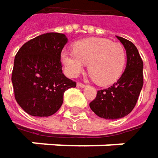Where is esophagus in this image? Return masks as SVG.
<instances>
[{
  "mask_svg": "<svg viewBox=\"0 0 158 158\" xmlns=\"http://www.w3.org/2000/svg\"><path fill=\"white\" fill-rule=\"evenodd\" d=\"M77 86H78L79 88H84V87H85V84H83V83H81V82H78V83H77Z\"/></svg>",
  "mask_w": 158,
  "mask_h": 158,
  "instance_id": "1",
  "label": "esophagus"
}]
</instances>
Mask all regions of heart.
Returning <instances> with one entry per match:
<instances>
[{
    "instance_id": "b5f03b06",
    "label": "heart",
    "mask_w": 158,
    "mask_h": 158,
    "mask_svg": "<svg viewBox=\"0 0 158 158\" xmlns=\"http://www.w3.org/2000/svg\"><path fill=\"white\" fill-rule=\"evenodd\" d=\"M61 63L67 75L78 77L89 64L88 71L98 85L113 84L123 75L126 52L120 43L105 38H87L74 45V50H63Z\"/></svg>"
}]
</instances>
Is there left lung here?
I'll use <instances>...</instances> for the list:
<instances>
[{"label":"left lung","mask_w":158,"mask_h":158,"mask_svg":"<svg viewBox=\"0 0 158 158\" xmlns=\"http://www.w3.org/2000/svg\"><path fill=\"white\" fill-rule=\"evenodd\" d=\"M126 50V68L110 88L98 90L89 107L101 118L115 120L128 115L135 108L143 84V60L136 47L129 40L117 36Z\"/></svg>","instance_id":"left-lung-1"}]
</instances>
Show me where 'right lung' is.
Here are the masks:
<instances>
[{"label": "right lung", "mask_w": 158, "mask_h": 158, "mask_svg": "<svg viewBox=\"0 0 158 158\" xmlns=\"http://www.w3.org/2000/svg\"><path fill=\"white\" fill-rule=\"evenodd\" d=\"M67 43L64 34L47 33L26 42L17 52L12 82L16 102L28 114L48 117L56 113L64 92L76 87L62 72L60 55Z\"/></svg>", "instance_id": "right-lung-1"}]
</instances>
